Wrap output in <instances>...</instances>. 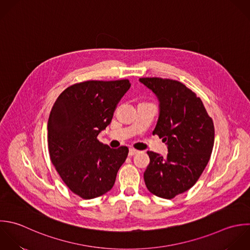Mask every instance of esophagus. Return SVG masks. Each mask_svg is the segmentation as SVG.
<instances>
[{
    "label": "esophagus",
    "mask_w": 250,
    "mask_h": 250,
    "mask_svg": "<svg viewBox=\"0 0 250 250\" xmlns=\"http://www.w3.org/2000/svg\"><path fill=\"white\" fill-rule=\"evenodd\" d=\"M137 153H138V151H137V150H135V149H129V152H128V156H129V157H132V156L136 155Z\"/></svg>",
    "instance_id": "obj_1"
}]
</instances>
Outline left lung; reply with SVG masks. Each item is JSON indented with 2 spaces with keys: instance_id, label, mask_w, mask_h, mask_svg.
<instances>
[{
  "instance_id": "1",
  "label": "left lung",
  "mask_w": 250,
  "mask_h": 250,
  "mask_svg": "<svg viewBox=\"0 0 250 250\" xmlns=\"http://www.w3.org/2000/svg\"><path fill=\"white\" fill-rule=\"evenodd\" d=\"M160 102L153 134L167 145V158L148 151L144 172L147 189L157 197L173 199L192 188L205 170L214 144V125L203 101L178 81L141 78Z\"/></svg>"
}]
</instances>
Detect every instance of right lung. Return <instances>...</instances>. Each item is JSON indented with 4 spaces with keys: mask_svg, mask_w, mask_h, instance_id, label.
<instances>
[{
    "mask_svg": "<svg viewBox=\"0 0 250 250\" xmlns=\"http://www.w3.org/2000/svg\"><path fill=\"white\" fill-rule=\"evenodd\" d=\"M128 80L86 81L67 87L54 102L47 123L49 157L65 185L90 200L110 191L128 148L112 149L97 136L110 125Z\"/></svg>",
    "mask_w": 250,
    "mask_h": 250,
    "instance_id": "1",
    "label": "right lung"
}]
</instances>
